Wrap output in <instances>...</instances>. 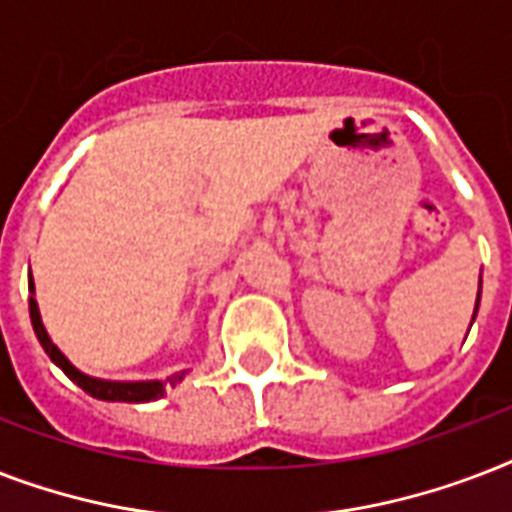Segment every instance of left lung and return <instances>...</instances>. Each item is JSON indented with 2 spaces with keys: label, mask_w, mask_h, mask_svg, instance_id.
Returning a JSON list of instances; mask_svg holds the SVG:
<instances>
[{
  "label": "left lung",
  "mask_w": 512,
  "mask_h": 512,
  "mask_svg": "<svg viewBox=\"0 0 512 512\" xmlns=\"http://www.w3.org/2000/svg\"><path fill=\"white\" fill-rule=\"evenodd\" d=\"M478 297H481V292H478ZM476 311H478V303H476Z\"/></svg>",
  "instance_id": "obj_1"
}]
</instances>
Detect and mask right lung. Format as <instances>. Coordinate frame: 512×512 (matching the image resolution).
Masks as SVG:
<instances>
[{"label": "right lung", "instance_id": "obj_1", "mask_svg": "<svg viewBox=\"0 0 512 512\" xmlns=\"http://www.w3.org/2000/svg\"><path fill=\"white\" fill-rule=\"evenodd\" d=\"M28 287L34 292V279L28 281ZM28 311H31V324H34V332L42 342V348L47 350V356L55 361V364L63 369V372L71 377V380L79 385L82 390H87L92 398H100V401H127V404H143V401H156V398L164 396V382L159 380H146V382H114V380H98V377H90V374L79 372L71 361H68L63 353L58 350V345L50 340L47 329L42 324V316H39V305H36L34 297H28ZM177 380H183V372L170 377V385H175Z\"/></svg>", "mask_w": 512, "mask_h": 512}]
</instances>
